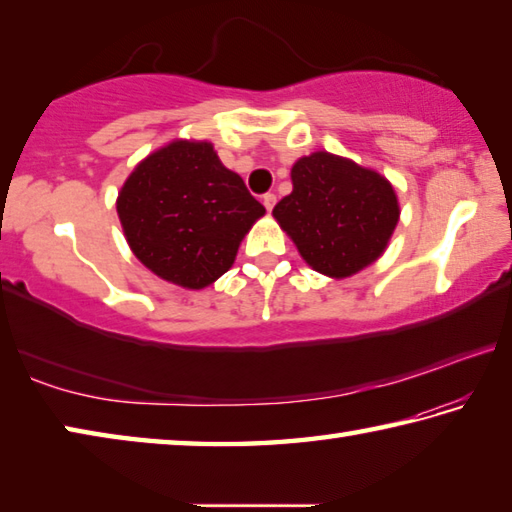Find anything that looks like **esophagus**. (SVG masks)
I'll use <instances>...</instances> for the list:
<instances>
[{"mask_svg":"<svg viewBox=\"0 0 512 512\" xmlns=\"http://www.w3.org/2000/svg\"><path fill=\"white\" fill-rule=\"evenodd\" d=\"M262 203H264V207H266V210H268V212H271V210H273V205H275V194H273V192H268V194H264V196H262Z\"/></svg>","mask_w":512,"mask_h":512,"instance_id":"34e87169","label":"esophagus"}]
</instances>
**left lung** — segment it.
<instances>
[{"instance_id": "8db88e82", "label": "left lung", "mask_w": 512, "mask_h": 512, "mask_svg": "<svg viewBox=\"0 0 512 512\" xmlns=\"http://www.w3.org/2000/svg\"><path fill=\"white\" fill-rule=\"evenodd\" d=\"M291 180L293 192L273 207V216L311 268L350 277L384 253L400 219L386 178L320 151L293 164Z\"/></svg>"}]
</instances>
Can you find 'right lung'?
<instances>
[{"mask_svg":"<svg viewBox=\"0 0 512 512\" xmlns=\"http://www.w3.org/2000/svg\"><path fill=\"white\" fill-rule=\"evenodd\" d=\"M117 212L135 257L162 280L203 289L235 262L266 210L212 144L171 142L128 176Z\"/></svg>","mask_w":512,"mask_h":512,"instance_id":"add662e5","label":"right lung"}]
</instances>
